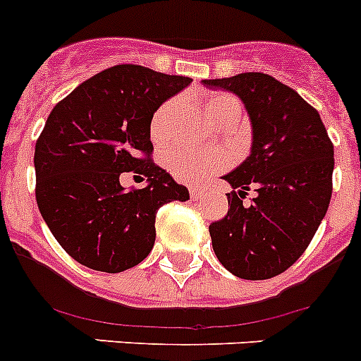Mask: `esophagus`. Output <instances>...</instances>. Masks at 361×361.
I'll return each instance as SVG.
<instances>
[{
	"label": "esophagus",
	"mask_w": 361,
	"mask_h": 361,
	"mask_svg": "<svg viewBox=\"0 0 361 361\" xmlns=\"http://www.w3.org/2000/svg\"><path fill=\"white\" fill-rule=\"evenodd\" d=\"M202 193H204V191L200 190V188H191V190H190V197H191V200H199V199H202Z\"/></svg>",
	"instance_id": "esophagus-1"
}]
</instances>
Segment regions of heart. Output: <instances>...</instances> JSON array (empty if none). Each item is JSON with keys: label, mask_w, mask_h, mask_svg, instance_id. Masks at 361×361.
Here are the masks:
<instances>
[{"label": "heart", "mask_w": 361, "mask_h": 361, "mask_svg": "<svg viewBox=\"0 0 361 361\" xmlns=\"http://www.w3.org/2000/svg\"><path fill=\"white\" fill-rule=\"evenodd\" d=\"M204 114L212 123L224 119H240L242 104L237 97L229 94H212L208 95L204 103ZM171 117V104L166 103L155 111L152 124H149V133L152 139L162 141L168 133ZM166 166L171 171L175 178L183 183H202L213 173L226 168L228 159L220 152H193L186 148H171L166 153Z\"/></svg>", "instance_id": "heart-1"}]
</instances>
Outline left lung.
I'll list each match as a JSON object with an SVG mask.
<instances>
[{
	"mask_svg": "<svg viewBox=\"0 0 361 361\" xmlns=\"http://www.w3.org/2000/svg\"><path fill=\"white\" fill-rule=\"evenodd\" d=\"M244 101L253 124L251 155L224 175L228 215L209 224L220 264L244 280L280 275L307 250L333 193L334 149L317 108L267 73L202 81ZM250 190V204L241 200Z\"/></svg>",
	"mask_w": 361,
	"mask_h": 361,
	"instance_id": "1",
	"label": "left lung"
}]
</instances>
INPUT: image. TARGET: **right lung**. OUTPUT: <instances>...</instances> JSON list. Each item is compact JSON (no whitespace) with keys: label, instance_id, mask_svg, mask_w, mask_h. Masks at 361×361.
Instances as JSON below:
<instances>
[{"label":"right lung","instance_id":"1","mask_svg":"<svg viewBox=\"0 0 361 361\" xmlns=\"http://www.w3.org/2000/svg\"><path fill=\"white\" fill-rule=\"evenodd\" d=\"M190 78L117 65L86 79L54 106L37 137L36 200L63 250L82 266L121 273L142 262L155 242V216L184 186L153 162L149 124ZM143 175L146 188L118 178Z\"/></svg>","mask_w":361,"mask_h":361}]
</instances>
